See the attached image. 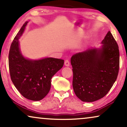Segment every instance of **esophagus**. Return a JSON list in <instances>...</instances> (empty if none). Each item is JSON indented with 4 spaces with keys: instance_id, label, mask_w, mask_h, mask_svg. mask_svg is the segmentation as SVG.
Listing matches in <instances>:
<instances>
[{
    "instance_id": "obj_1",
    "label": "esophagus",
    "mask_w": 127,
    "mask_h": 127,
    "mask_svg": "<svg viewBox=\"0 0 127 127\" xmlns=\"http://www.w3.org/2000/svg\"><path fill=\"white\" fill-rule=\"evenodd\" d=\"M65 65L66 66H69L70 65V62H69V60H66L65 61Z\"/></svg>"
}]
</instances>
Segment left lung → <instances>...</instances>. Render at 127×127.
Returning <instances> with one entry per match:
<instances>
[{
	"label": "left lung",
	"instance_id": "1",
	"mask_svg": "<svg viewBox=\"0 0 127 127\" xmlns=\"http://www.w3.org/2000/svg\"><path fill=\"white\" fill-rule=\"evenodd\" d=\"M100 48H88L71 58L73 73V88L83 102L100 99L110 91L119 70V46L110 31Z\"/></svg>",
	"mask_w": 127,
	"mask_h": 127
}]
</instances>
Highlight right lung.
Wrapping results in <instances>:
<instances>
[{
	"label": "right lung",
	"instance_id": "obj_1",
	"mask_svg": "<svg viewBox=\"0 0 127 127\" xmlns=\"http://www.w3.org/2000/svg\"><path fill=\"white\" fill-rule=\"evenodd\" d=\"M28 22L24 24L11 43L8 66L11 81L17 90L28 99L37 101L47 95L51 78L63 66L64 60L54 58L32 60L22 55L18 40Z\"/></svg>",
	"mask_w": 127,
	"mask_h": 127
}]
</instances>
